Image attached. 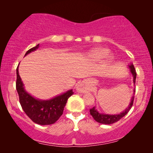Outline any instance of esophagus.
<instances>
[{"label": "esophagus", "instance_id": "esophagus-1", "mask_svg": "<svg viewBox=\"0 0 153 153\" xmlns=\"http://www.w3.org/2000/svg\"><path fill=\"white\" fill-rule=\"evenodd\" d=\"M86 85L84 82H80L77 84L76 91L78 93H85L86 91Z\"/></svg>", "mask_w": 153, "mask_h": 153}]
</instances>
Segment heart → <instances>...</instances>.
I'll return each instance as SVG.
<instances>
[{
    "label": "heart",
    "instance_id": "b5f03b06",
    "mask_svg": "<svg viewBox=\"0 0 153 153\" xmlns=\"http://www.w3.org/2000/svg\"><path fill=\"white\" fill-rule=\"evenodd\" d=\"M109 54V50L106 48L103 47H97V48L93 49L90 52L87 53V56L91 60L95 62H99L102 61L103 59L106 58ZM113 57L111 56H108V60L111 61Z\"/></svg>",
    "mask_w": 153,
    "mask_h": 153
}]
</instances>
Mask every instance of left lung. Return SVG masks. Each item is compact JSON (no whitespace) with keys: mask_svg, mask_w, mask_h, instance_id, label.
Returning a JSON list of instances; mask_svg holds the SVG:
<instances>
[{"mask_svg":"<svg viewBox=\"0 0 153 153\" xmlns=\"http://www.w3.org/2000/svg\"><path fill=\"white\" fill-rule=\"evenodd\" d=\"M129 68V71H130L131 74L133 76V82H134V85H135V80H136V76L137 73L136 71L134 69V67L132 63H130V65H128ZM134 94H133L132 97L131 99V101L129 103V106L125 108V110L123 111L121 113L117 114H105V113H100L96 108V106H94V108H91L90 109V113L91 115L94 117V119L97 122L100 123V124H111L114 123L118 122L119 119H121L122 117H124L129 112V111L131 109V106L133 105V101H134V94H135V88H134Z\"/></svg>","mask_w":153,"mask_h":153,"instance_id":"left-lung-1","label":"left lung"}]
</instances>
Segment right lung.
<instances>
[{"label":"right lung","mask_w":153,"mask_h":153,"mask_svg":"<svg viewBox=\"0 0 153 153\" xmlns=\"http://www.w3.org/2000/svg\"><path fill=\"white\" fill-rule=\"evenodd\" d=\"M39 47V44L28 50L25 56L36 50ZM16 90L21 106L26 114L33 122L40 125H49L57 122L62 114L68 99L73 94V90H68L50 99H36L26 91L24 82L19 75V67L16 69Z\"/></svg>","instance_id":"obj_1"}]
</instances>
